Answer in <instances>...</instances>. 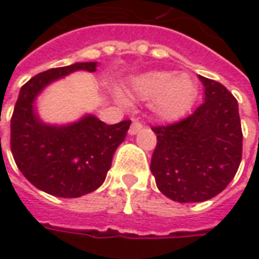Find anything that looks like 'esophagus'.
I'll return each instance as SVG.
<instances>
[{
  "label": "esophagus",
  "mask_w": 259,
  "mask_h": 259,
  "mask_svg": "<svg viewBox=\"0 0 259 259\" xmlns=\"http://www.w3.org/2000/svg\"><path fill=\"white\" fill-rule=\"evenodd\" d=\"M141 129H143V124H141L140 122H137V120H133V123H132V126H130V129H129V135L132 136L137 135Z\"/></svg>",
  "instance_id": "34e87169"
}]
</instances>
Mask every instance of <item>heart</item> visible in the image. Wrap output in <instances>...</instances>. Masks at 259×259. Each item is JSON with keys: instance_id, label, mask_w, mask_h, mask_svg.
<instances>
[{"instance_id": "obj_1", "label": "heart", "mask_w": 259, "mask_h": 259, "mask_svg": "<svg viewBox=\"0 0 259 259\" xmlns=\"http://www.w3.org/2000/svg\"><path fill=\"white\" fill-rule=\"evenodd\" d=\"M197 83L189 73L151 70L132 77L127 96L133 100H148L155 118L174 122L189 112L197 98Z\"/></svg>"}]
</instances>
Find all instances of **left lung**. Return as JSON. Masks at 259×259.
I'll use <instances>...</instances> for the list:
<instances>
[{"mask_svg":"<svg viewBox=\"0 0 259 259\" xmlns=\"http://www.w3.org/2000/svg\"><path fill=\"white\" fill-rule=\"evenodd\" d=\"M204 102L189 118L155 126L151 172L159 191L178 202H202L226 189L239 169L243 133L237 100L200 76Z\"/></svg>","mask_w":259,"mask_h":259,"instance_id":"obj_1","label":"left lung"}]
</instances>
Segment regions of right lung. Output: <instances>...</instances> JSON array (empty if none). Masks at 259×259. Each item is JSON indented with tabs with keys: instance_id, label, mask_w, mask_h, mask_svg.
I'll use <instances>...</instances> for the list:
<instances>
[{
	"instance_id": "obj_1",
	"label": "right lung",
	"mask_w": 259,
	"mask_h": 259,
	"mask_svg": "<svg viewBox=\"0 0 259 259\" xmlns=\"http://www.w3.org/2000/svg\"><path fill=\"white\" fill-rule=\"evenodd\" d=\"M97 62H76L48 69L31 77L19 91L11 119V151L19 170L38 190L76 198L104 183L112 157L124 140L130 120L107 124L84 115L68 124L44 123L36 98L48 84L76 70L96 72Z\"/></svg>"
}]
</instances>
